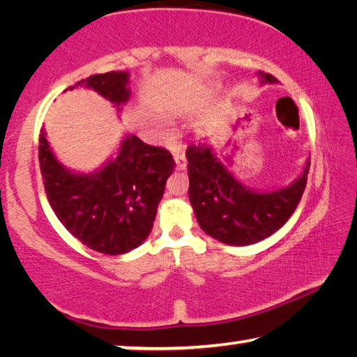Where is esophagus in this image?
I'll return each instance as SVG.
<instances>
[{
  "instance_id": "34e87169",
  "label": "esophagus",
  "mask_w": 357,
  "mask_h": 357,
  "mask_svg": "<svg viewBox=\"0 0 357 357\" xmlns=\"http://www.w3.org/2000/svg\"><path fill=\"white\" fill-rule=\"evenodd\" d=\"M173 157H174V162H176V170H178V172L185 170V167H187L185 155H184L183 153H181V151H176V153L173 154Z\"/></svg>"
}]
</instances>
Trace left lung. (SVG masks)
Masks as SVG:
<instances>
[{
	"label": "left lung",
	"instance_id": "1",
	"mask_svg": "<svg viewBox=\"0 0 357 357\" xmlns=\"http://www.w3.org/2000/svg\"><path fill=\"white\" fill-rule=\"evenodd\" d=\"M259 84L277 78L257 72ZM189 200L198 225L208 236L228 245H250L269 238L291 217L305 189L310 160L298 178L275 189H253L234 176L211 143L190 146L185 153Z\"/></svg>",
	"mask_w": 357,
	"mask_h": 357
}]
</instances>
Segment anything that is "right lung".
I'll use <instances>...</instances> for the list:
<instances>
[{"instance_id": "1", "label": "right lung", "mask_w": 357, "mask_h": 357, "mask_svg": "<svg viewBox=\"0 0 357 357\" xmlns=\"http://www.w3.org/2000/svg\"><path fill=\"white\" fill-rule=\"evenodd\" d=\"M129 83V72L118 70L91 75L69 89H93L121 113L132 96ZM39 165L48 203L66 229L89 249L123 255L149 236L174 160L167 149L126 134L99 168L75 172L61 164L42 129Z\"/></svg>"}]
</instances>
